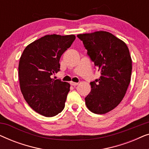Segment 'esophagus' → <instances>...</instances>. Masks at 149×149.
<instances>
[{
	"label": "esophagus",
	"mask_w": 149,
	"mask_h": 149,
	"mask_svg": "<svg viewBox=\"0 0 149 149\" xmlns=\"http://www.w3.org/2000/svg\"><path fill=\"white\" fill-rule=\"evenodd\" d=\"M70 84L71 85H72V86H77V85H78V83H75V82H72V81H71L70 83Z\"/></svg>",
	"instance_id": "1"
}]
</instances>
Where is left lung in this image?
<instances>
[{"label": "left lung", "instance_id": "left-lung-1", "mask_svg": "<svg viewBox=\"0 0 149 149\" xmlns=\"http://www.w3.org/2000/svg\"><path fill=\"white\" fill-rule=\"evenodd\" d=\"M77 36L100 72V78L90 83L85 104L93 113L105 114L119 104L130 85L132 62L129 49L123 40L103 30Z\"/></svg>", "mask_w": 149, "mask_h": 149}]
</instances>
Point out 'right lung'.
Instances as JSON below:
<instances>
[{
	"label": "right lung",
	"instance_id": "add662e5",
	"mask_svg": "<svg viewBox=\"0 0 149 149\" xmlns=\"http://www.w3.org/2000/svg\"><path fill=\"white\" fill-rule=\"evenodd\" d=\"M74 34H48L28 45L19 59V81L28 105L40 115L52 117L64 109L70 84L52 79L60 70V59L74 41Z\"/></svg>",
	"mask_w": 149,
	"mask_h": 149
}]
</instances>
